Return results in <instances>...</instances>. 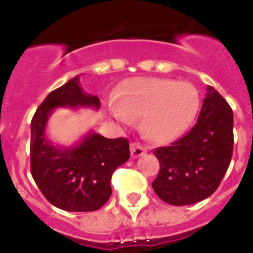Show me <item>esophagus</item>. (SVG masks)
Segmentation results:
<instances>
[{"label":"esophagus","instance_id":"34e87169","mask_svg":"<svg viewBox=\"0 0 253 253\" xmlns=\"http://www.w3.org/2000/svg\"><path fill=\"white\" fill-rule=\"evenodd\" d=\"M130 152H131V157L138 158V157H140V156H143V154L146 153L147 149L144 148V147L140 146V144H138V143H131V144H130Z\"/></svg>","mask_w":253,"mask_h":253}]
</instances>
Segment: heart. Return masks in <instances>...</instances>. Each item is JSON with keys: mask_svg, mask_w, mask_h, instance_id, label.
I'll return each mask as SVG.
<instances>
[{"mask_svg": "<svg viewBox=\"0 0 253 253\" xmlns=\"http://www.w3.org/2000/svg\"><path fill=\"white\" fill-rule=\"evenodd\" d=\"M198 109L199 95L193 84L154 77L123 82L116 100L109 104L111 118L122 124L143 116V133L157 143L169 142L184 133Z\"/></svg>", "mask_w": 253, "mask_h": 253, "instance_id": "1", "label": "heart"}]
</instances>
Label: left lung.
I'll return each mask as SVG.
<instances>
[{
	"label": "left lung",
	"instance_id": "left-lung-1",
	"mask_svg": "<svg viewBox=\"0 0 253 253\" xmlns=\"http://www.w3.org/2000/svg\"><path fill=\"white\" fill-rule=\"evenodd\" d=\"M160 172L154 193L171 205L195 204L209 198L224 177L233 153V111L211 86L194 128L169 147L154 149Z\"/></svg>",
	"mask_w": 253,
	"mask_h": 253
}]
</instances>
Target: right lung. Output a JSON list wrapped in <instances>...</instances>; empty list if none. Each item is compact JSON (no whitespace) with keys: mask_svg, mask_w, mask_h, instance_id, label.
Returning a JSON list of instances; mask_svg holds the SVG:
<instances>
[{"mask_svg":"<svg viewBox=\"0 0 253 253\" xmlns=\"http://www.w3.org/2000/svg\"><path fill=\"white\" fill-rule=\"evenodd\" d=\"M100 109L97 96L81 87L80 76L51 91L31 120L30 167L35 184L50 204L67 211H95L111 195V175L130 157L125 138L109 139L90 131L73 147L54 146L46 124L58 107Z\"/></svg>","mask_w":253,"mask_h":253,"instance_id":"obj_1","label":"right lung"}]
</instances>
